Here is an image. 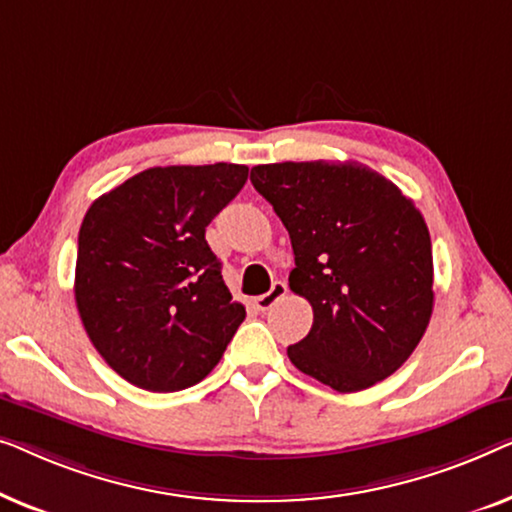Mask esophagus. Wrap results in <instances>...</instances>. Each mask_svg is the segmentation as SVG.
I'll return each instance as SVG.
<instances>
[{
  "instance_id": "34e87169",
  "label": "esophagus",
  "mask_w": 512,
  "mask_h": 512,
  "mask_svg": "<svg viewBox=\"0 0 512 512\" xmlns=\"http://www.w3.org/2000/svg\"><path fill=\"white\" fill-rule=\"evenodd\" d=\"M285 292H287V285L283 283V280H276V283L271 285L269 292L262 294V297L253 299V304H255L257 311H269L273 304H278V301L285 297Z\"/></svg>"
}]
</instances>
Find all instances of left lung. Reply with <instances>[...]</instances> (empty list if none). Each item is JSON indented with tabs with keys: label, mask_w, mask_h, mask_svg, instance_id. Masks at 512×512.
Listing matches in <instances>:
<instances>
[{
	"label": "left lung",
	"mask_w": 512,
	"mask_h": 512,
	"mask_svg": "<svg viewBox=\"0 0 512 512\" xmlns=\"http://www.w3.org/2000/svg\"><path fill=\"white\" fill-rule=\"evenodd\" d=\"M290 234V290L313 327L287 348L301 373L336 392L392 376L434 311L427 222L392 181L359 162H280L250 171Z\"/></svg>",
	"instance_id": "8db88e82"
}]
</instances>
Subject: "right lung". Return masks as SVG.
Returning a JSON list of instances; mask_svg holds the SVG:
<instances>
[{
	"mask_svg": "<svg viewBox=\"0 0 512 512\" xmlns=\"http://www.w3.org/2000/svg\"><path fill=\"white\" fill-rule=\"evenodd\" d=\"M246 181L243 164L153 167L92 201L78 232L76 306L127 383L197 385L246 318L206 243L208 222Z\"/></svg>",
	"mask_w": 512,
	"mask_h": 512,
	"instance_id": "add662e5",
	"label": "right lung"
}]
</instances>
